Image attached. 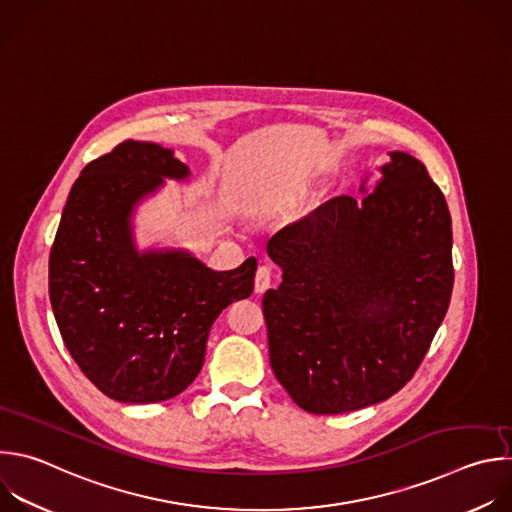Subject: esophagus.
<instances>
[{
	"instance_id": "34e87169",
	"label": "esophagus",
	"mask_w": 512,
	"mask_h": 512,
	"mask_svg": "<svg viewBox=\"0 0 512 512\" xmlns=\"http://www.w3.org/2000/svg\"><path fill=\"white\" fill-rule=\"evenodd\" d=\"M271 267L267 265H259L257 267V273H255V291L257 293H263L271 287Z\"/></svg>"
}]
</instances>
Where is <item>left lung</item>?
Wrapping results in <instances>:
<instances>
[{
  "mask_svg": "<svg viewBox=\"0 0 512 512\" xmlns=\"http://www.w3.org/2000/svg\"><path fill=\"white\" fill-rule=\"evenodd\" d=\"M374 191L342 195L267 243L283 281L263 295L269 362L293 402L344 414L388 400L448 311L452 219L426 166L390 152Z\"/></svg>",
  "mask_w": 512,
  "mask_h": 512,
  "instance_id": "obj_1",
  "label": "left lung"
}]
</instances>
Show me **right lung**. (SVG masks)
I'll return each instance as SVG.
<instances>
[{
    "mask_svg": "<svg viewBox=\"0 0 512 512\" xmlns=\"http://www.w3.org/2000/svg\"><path fill=\"white\" fill-rule=\"evenodd\" d=\"M189 166L154 142L124 140L84 166L50 251V301L64 344L108 398L164 402L199 376L211 325L253 293L257 259L213 271L183 249L138 253L130 215Z\"/></svg>",
    "mask_w": 512,
    "mask_h": 512,
    "instance_id": "right-lung-1",
    "label": "right lung"
}]
</instances>
